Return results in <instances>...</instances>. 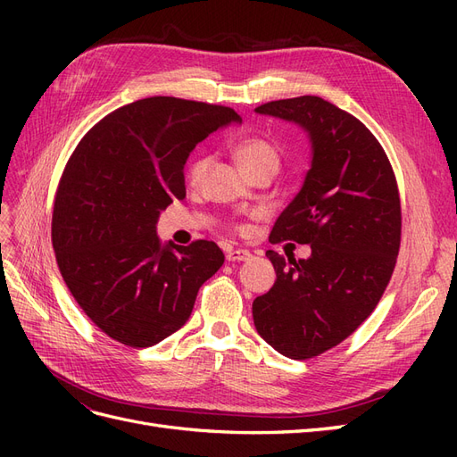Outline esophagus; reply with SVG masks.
I'll use <instances>...</instances> for the list:
<instances>
[{
  "instance_id": "esophagus-1",
  "label": "esophagus",
  "mask_w": 457,
  "mask_h": 457,
  "mask_svg": "<svg viewBox=\"0 0 457 457\" xmlns=\"http://www.w3.org/2000/svg\"><path fill=\"white\" fill-rule=\"evenodd\" d=\"M250 257H252V253L247 250H228L227 252L228 261H247Z\"/></svg>"
}]
</instances>
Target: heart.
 Wrapping results in <instances>:
<instances>
[{"label": "heart", "instance_id": "obj_1", "mask_svg": "<svg viewBox=\"0 0 457 457\" xmlns=\"http://www.w3.org/2000/svg\"><path fill=\"white\" fill-rule=\"evenodd\" d=\"M232 154L237 158L244 173H252L262 168L276 171L280 165L278 148H276L269 139H265V137H259V135L242 137V139H238L232 145ZM205 168H207V158L205 156L196 158L188 165V171H187L188 181L198 183Z\"/></svg>", "mask_w": 457, "mask_h": 457}]
</instances>
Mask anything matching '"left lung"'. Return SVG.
I'll list each match as a JSON object with an SVG mask.
<instances>
[{
  "instance_id": "left-lung-1",
  "label": "left lung",
  "mask_w": 457,
  "mask_h": 457,
  "mask_svg": "<svg viewBox=\"0 0 457 457\" xmlns=\"http://www.w3.org/2000/svg\"><path fill=\"white\" fill-rule=\"evenodd\" d=\"M255 112L295 121L312 145L305 183L270 232L272 244H309L311 257L269 250L276 282L253 301L259 336L307 361L347 339L378 307L400 247L398 185L371 131L320 96L270 101Z\"/></svg>"
}]
</instances>
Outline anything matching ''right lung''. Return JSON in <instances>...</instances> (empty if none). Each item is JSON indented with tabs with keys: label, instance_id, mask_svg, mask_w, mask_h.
<instances>
[{
	"label": "right lung",
	"instance_id": "1",
	"mask_svg": "<svg viewBox=\"0 0 457 457\" xmlns=\"http://www.w3.org/2000/svg\"><path fill=\"white\" fill-rule=\"evenodd\" d=\"M230 121L240 116L228 106L148 96L95 123L68 158L53 250L79 309L110 339L145 349L175 334L225 262L210 240L162 245L156 223L187 195L192 148Z\"/></svg>",
	"mask_w": 457,
	"mask_h": 457
}]
</instances>
